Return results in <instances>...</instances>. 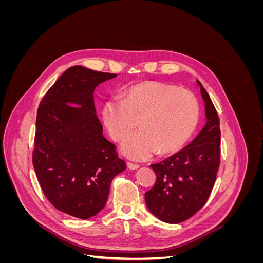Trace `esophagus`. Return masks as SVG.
Instances as JSON below:
<instances>
[{
  "label": "esophagus",
  "mask_w": 263,
  "mask_h": 263,
  "mask_svg": "<svg viewBox=\"0 0 263 263\" xmlns=\"http://www.w3.org/2000/svg\"><path fill=\"white\" fill-rule=\"evenodd\" d=\"M127 166H128V169H130V170H136L139 168V164L133 163V162H127Z\"/></svg>",
  "instance_id": "1"
}]
</instances>
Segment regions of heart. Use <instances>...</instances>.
<instances>
[{
    "instance_id": "b5f03b06",
    "label": "heart",
    "mask_w": 263,
    "mask_h": 263,
    "mask_svg": "<svg viewBox=\"0 0 263 263\" xmlns=\"http://www.w3.org/2000/svg\"><path fill=\"white\" fill-rule=\"evenodd\" d=\"M201 117L196 94L169 83L147 81L128 87L119 100L107 101L102 121L109 137L123 141V153L136 160H146L157 151L172 155L184 147L194 135Z\"/></svg>"
}]
</instances>
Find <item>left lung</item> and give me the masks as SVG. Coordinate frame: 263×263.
Listing matches in <instances>:
<instances>
[{"mask_svg":"<svg viewBox=\"0 0 263 263\" xmlns=\"http://www.w3.org/2000/svg\"><path fill=\"white\" fill-rule=\"evenodd\" d=\"M201 86L208 123L202 132L161 162L151 164L154 187L145 193L149 211L160 220L179 224L192 217L208 202L220 164L219 117L209 93Z\"/></svg>","mask_w":263,"mask_h":263,"instance_id":"1","label":"left lung"}]
</instances>
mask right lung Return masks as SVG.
<instances>
[{
    "mask_svg": "<svg viewBox=\"0 0 263 263\" xmlns=\"http://www.w3.org/2000/svg\"><path fill=\"white\" fill-rule=\"evenodd\" d=\"M116 74L71 67L41 101L33 164L55 210L87 219L104 208L110 182L126 169L116 146L103 136L93 92Z\"/></svg>",
    "mask_w": 263,
    "mask_h": 263,
    "instance_id": "right-lung-1",
    "label": "right lung"
}]
</instances>
